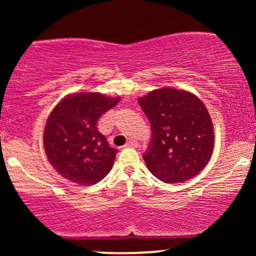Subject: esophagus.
I'll return each instance as SVG.
<instances>
[{
  "instance_id": "obj_1",
  "label": "esophagus",
  "mask_w": 256,
  "mask_h": 256,
  "mask_svg": "<svg viewBox=\"0 0 256 256\" xmlns=\"http://www.w3.org/2000/svg\"><path fill=\"white\" fill-rule=\"evenodd\" d=\"M125 146H128V148H137L138 142H137V140H130L128 143H126Z\"/></svg>"
}]
</instances>
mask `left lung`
I'll use <instances>...</instances> for the list:
<instances>
[{
	"label": "left lung",
	"instance_id": "left-lung-1",
	"mask_svg": "<svg viewBox=\"0 0 256 256\" xmlns=\"http://www.w3.org/2000/svg\"><path fill=\"white\" fill-rule=\"evenodd\" d=\"M138 104L152 128L143 154L149 171L168 184L198 176L214 146L212 119L204 102L188 91L164 88L138 98Z\"/></svg>",
	"mask_w": 256,
	"mask_h": 256
}]
</instances>
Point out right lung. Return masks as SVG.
<instances>
[{
  "instance_id": "1",
  "label": "right lung",
  "mask_w": 256,
  "mask_h": 256,
  "mask_svg": "<svg viewBox=\"0 0 256 256\" xmlns=\"http://www.w3.org/2000/svg\"><path fill=\"white\" fill-rule=\"evenodd\" d=\"M119 101L98 92H80L58 102L46 120L43 137L46 158L58 174L85 186L110 173L118 150L100 134L98 122Z\"/></svg>"
}]
</instances>
